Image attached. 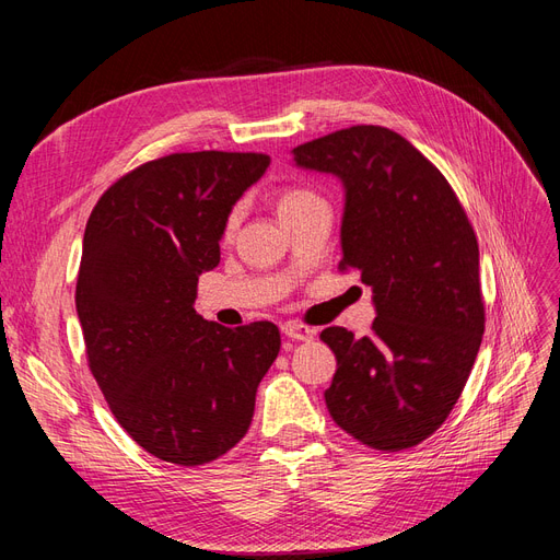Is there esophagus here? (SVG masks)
<instances>
[{
    "label": "esophagus",
    "mask_w": 560,
    "mask_h": 560,
    "mask_svg": "<svg viewBox=\"0 0 560 560\" xmlns=\"http://www.w3.org/2000/svg\"><path fill=\"white\" fill-rule=\"evenodd\" d=\"M282 334L292 341H313L315 329L308 325H301V322H284Z\"/></svg>",
    "instance_id": "1"
}]
</instances>
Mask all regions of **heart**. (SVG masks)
Returning <instances> with one entry per match:
<instances>
[{"label": "heart", "instance_id": "obj_1", "mask_svg": "<svg viewBox=\"0 0 560 560\" xmlns=\"http://www.w3.org/2000/svg\"><path fill=\"white\" fill-rule=\"evenodd\" d=\"M319 196L311 189H301V186H290V189H282L278 196H276V206H278V212L282 219L292 217L294 212H299L303 206H308V202L317 200ZM235 219H238V214L231 212L229 219H226V233L233 231L235 226Z\"/></svg>", "mask_w": 560, "mask_h": 560}]
</instances>
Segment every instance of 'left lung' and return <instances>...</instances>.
<instances>
[{
	"label": "left lung",
	"mask_w": 560,
	"mask_h": 560,
	"mask_svg": "<svg viewBox=\"0 0 560 560\" xmlns=\"http://www.w3.org/2000/svg\"><path fill=\"white\" fill-rule=\"evenodd\" d=\"M294 161L343 179L338 270H360L376 303L369 336L319 334L336 354L327 409L369 448H411L444 425L481 346L477 233L439 167L389 128L329 132Z\"/></svg>",
	"instance_id": "obj_1"
}]
</instances>
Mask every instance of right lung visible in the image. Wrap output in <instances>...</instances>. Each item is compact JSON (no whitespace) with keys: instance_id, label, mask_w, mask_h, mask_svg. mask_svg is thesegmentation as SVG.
<instances>
[{"instance_id":"obj_1","label":"right lung","mask_w":560,"mask_h":560,"mask_svg":"<svg viewBox=\"0 0 560 560\" xmlns=\"http://www.w3.org/2000/svg\"><path fill=\"white\" fill-rule=\"evenodd\" d=\"M268 163L167 154L118 177L89 217L74 296L89 369L118 425L159 460L198 467L238 444L280 352L273 322L229 329L194 308L233 202Z\"/></svg>"}]
</instances>
